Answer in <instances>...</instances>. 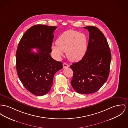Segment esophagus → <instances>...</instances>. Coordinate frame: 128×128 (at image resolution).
Returning a JSON list of instances; mask_svg holds the SVG:
<instances>
[{"mask_svg": "<svg viewBox=\"0 0 128 128\" xmlns=\"http://www.w3.org/2000/svg\"><path fill=\"white\" fill-rule=\"evenodd\" d=\"M68 67H69V65H68V64L64 63L63 64V68H68Z\"/></svg>", "mask_w": 128, "mask_h": 128, "instance_id": "1", "label": "esophagus"}]
</instances>
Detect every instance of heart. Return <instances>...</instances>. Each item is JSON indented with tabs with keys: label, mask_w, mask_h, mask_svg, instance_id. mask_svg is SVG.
<instances>
[{
	"label": "heart",
	"mask_w": 128,
	"mask_h": 128,
	"mask_svg": "<svg viewBox=\"0 0 128 128\" xmlns=\"http://www.w3.org/2000/svg\"><path fill=\"white\" fill-rule=\"evenodd\" d=\"M52 50L58 57L66 52L68 59L73 62L81 60L87 50V40L85 35L75 30H68L60 35Z\"/></svg>",
	"instance_id": "obj_1"
}]
</instances>
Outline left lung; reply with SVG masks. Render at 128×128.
Here are the masks:
<instances>
[{
  "label": "left lung",
  "mask_w": 128,
  "mask_h": 128,
  "mask_svg": "<svg viewBox=\"0 0 128 128\" xmlns=\"http://www.w3.org/2000/svg\"><path fill=\"white\" fill-rule=\"evenodd\" d=\"M84 28L89 32L87 51L82 60L70 66L73 71L71 84L79 94H93L108 78L111 53L105 37L98 28L94 26Z\"/></svg>",
  "instance_id": "left-lung-1"
}]
</instances>
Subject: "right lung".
I'll list each match as a JSON object with an SVG mask.
<instances>
[{"label": "right lung", "mask_w": 128, "mask_h": 128, "mask_svg": "<svg viewBox=\"0 0 128 128\" xmlns=\"http://www.w3.org/2000/svg\"><path fill=\"white\" fill-rule=\"evenodd\" d=\"M57 26L36 25L28 28L18 44L16 52L17 75L26 89L37 96L47 94L62 62L50 56L53 33ZM39 50L37 53L32 48Z\"/></svg>", "instance_id": "right-lung-1"}]
</instances>
